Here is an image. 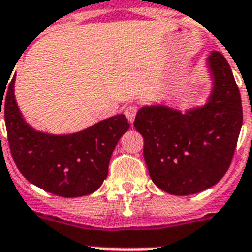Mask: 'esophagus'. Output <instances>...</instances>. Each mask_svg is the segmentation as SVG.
<instances>
[{"label": "esophagus", "mask_w": 252, "mask_h": 252, "mask_svg": "<svg viewBox=\"0 0 252 252\" xmlns=\"http://www.w3.org/2000/svg\"><path fill=\"white\" fill-rule=\"evenodd\" d=\"M136 114H137V107H136V106L126 107V111H124V115H126V119H128V122H129L130 124H132V123L134 122Z\"/></svg>", "instance_id": "obj_1"}]
</instances>
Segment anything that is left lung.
<instances>
[{
	"label": "left lung",
	"instance_id": "8db88e82",
	"mask_svg": "<svg viewBox=\"0 0 252 252\" xmlns=\"http://www.w3.org/2000/svg\"><path fill=\"white\" fill-rule=\"evenodd\" d=\"M211 93L201 106L178 110L150 104L138 110L134 128L144 137L150 178L176 196L197 193L219 183L230 166L242 128V103L226 59H205Z\"/></svg>",
	"mask_w": 252,
	"mask_h": 252
}]
</instances>
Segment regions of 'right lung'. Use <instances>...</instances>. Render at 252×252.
<instances>
[{
    "label": "right lung",
    "mask_w": 252,
    "mask_h": 252,
    "mask_svg": "<svg viewBox=\"0 0 252 252\" xmlns=\"http://www.w3.org/2000/svg\"><path fill=\"white\" fill-rule=\"evenodd\" d=\"M14 84L15 76L6 86V95L0 91V119L3 112L10 152L22 175L36 187L63 197L96 191L107 178L115 146L129 129L126 116L115 115L74 133L41 132L33 129L21 114Z\"/></svg>",
    "instance_id": "add662e5"
}]
</instances>
